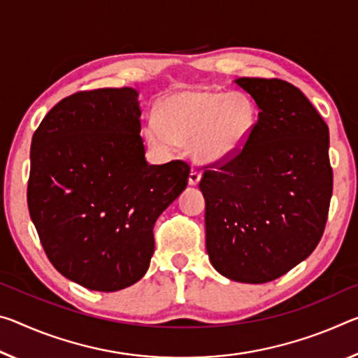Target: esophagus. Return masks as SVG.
<instances>
[{
    "mask_svg": "<svg viewBox=\"0 0 358 358\" xmlns=\"http://www.w3.org/2000/svg\"><path fill=\"white\" fill-rule=\"evenodd\" d=\"M201 177H202L201 170L191 169V172H189V185H191V186H196V185L201 181Z\"/></svg>",
    "mask_w": 358,
    "mask_h": 358,
    "instance_id": "34e87169",
    "label": "esophagus"
}]
</instances>
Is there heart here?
Segmentation results:
<instances>
[{
  "label": "heart",
  "instance_id": "b5f03b06",
  "mask_svg": "<svg viewBox=\"0 0 358 358\" xmlns=\"http://www.w3.org/2000/svg\"><path fill=\"white\" fill-rule=\"evenodd\" d=\"M257 121V106L247 95L186 89L159 103L157 122L148 124L146 135L157 150L191 143L197 162L223 164L242 155Z\"/></svg>",
  "mask_w": 358,
  "mask_h": 358
}]
</instances>
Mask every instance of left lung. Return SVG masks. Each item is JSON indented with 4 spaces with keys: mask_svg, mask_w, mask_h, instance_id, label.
Wrapping results in <instances>:
<instances>
[{
    "mask_svg": "<svg viewBox=\"0 0 358 358\" xmlns=\"http://www.w3.org/2000/svg\"><path fill=\"white\" fill-rule=\"evenodd\" d=\"M259 108L241 156L203 172L206 247L221 275L266 283L315 250L333 192L330 134L308 97L282 79L239 78Z\"/></svg>",
    "mask_w": 358,
    "mask_h": 358,
    "instance_id": "left-lung-1",
    "label": "left lung"
}]
</instances>
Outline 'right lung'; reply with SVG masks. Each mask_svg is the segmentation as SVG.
I'll return each mask as SVG.
<instances>
[{
  "instance_id": "add662e5",
  "label": "right lung",
  "mask_w": 358,
  "mask_h": 358,
  "mask_svg": "<svg viewBox=\"0 0 358 358\" xmlns=\"http://www.w3.org/2000/svg\"><path fill=\"white\" fill-rule=\"evenodd\" d=\"M138 92L83 90L60 100L31 140L27 201L50 263L95 292L138 282L156 220L188 185L189 166H150Z\"/></svg>"
}]
</instances>
